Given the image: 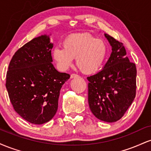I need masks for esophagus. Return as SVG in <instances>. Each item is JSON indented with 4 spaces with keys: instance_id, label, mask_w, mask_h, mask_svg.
<instances>
[{
    "instance_id": "1",
    "label": "esophagus",
    "mask_w": 151,
    "mask_h": 151,
    "mask_svg": "<svg viewBox=\"0 0 151 151\" xmlns=\"http://www.w3.org/2000/svg\"><path fill=\"white\" fill-rule=\"evenodd\" d=\"M78 77H79V76L77 75V74H72L70 76L71 79H73V78H78Z\"/></svg>"
}]
</instances>
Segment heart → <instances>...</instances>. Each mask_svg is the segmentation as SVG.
<instances>
[{
	"mask_svg": "<svg viewBox=\"0 0 151 151\" xmlns=\"http://www.w3.org/2000/svg\"><path fill=\"white\" fill-rule=\"evenodd\" d=\"M62 46L52 50L54 60L62 70H67L76 59V65L83 73L92 74L101 68L107 55L104 41L87 33L69 36Z\"/></svg>",
	"mask_w": 151,
	"mask_h": 151,
	"instance_id": "1",
	"label": "heart"
}]
</instances>
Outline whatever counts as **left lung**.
<instances>
[{
    "mask_svg": "<svg viewBox=\"0 0 151 151\" xmlns=\"http://www.w3.org/2000/svg\"><path fill=\"white\" fill-rule=\"evenodd\" d=\"M104 36L112 52L103 69L87 77L88 102L97 119L112 123L121 119L134 100L137 71L123 43L108 34Z\"/></svg>",
    "mask_w": 151,
    "mask_h": 151,
    "instance_id": "8db88e82",
    "label": "left lung"
}]
</instances>
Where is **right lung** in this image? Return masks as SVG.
I'll return each instance as SVG.
<instances>
[{"label": "right lung", "mask_w": 151, "mask_h": 151, "mask_svg": "<svg viewBox=\"0 0 151 151\" xmlns=\"http://www.w3.org/2000/svg\"><path fill=\"white\" fill-rule=\"evenodd\" d=\"M49 35L35 37L10 60L6 86L15 111L28 122L42 124L54 117L62 85L70 75L52 65Z\"/></svg>", "instance_id": "add662e5"}]
</instances>
